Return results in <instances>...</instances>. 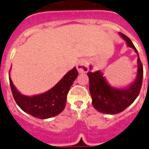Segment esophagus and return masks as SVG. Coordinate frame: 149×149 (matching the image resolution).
<instances>
[{"label": "esophagus", "instance_id": "esophagus-1", "mask_svg": "<svg viewBox=\"0 0 149 149\" xmlns=\"http://www.w3.org/2000/svg\"><path fill=\"white\" fill-rule=\"evenodd\" d=\"M79 73H86L88 71V62L86 60H81L77 66Z\"/></svg>", "mask_w": 149, "mask_h": 149}]
</instances>
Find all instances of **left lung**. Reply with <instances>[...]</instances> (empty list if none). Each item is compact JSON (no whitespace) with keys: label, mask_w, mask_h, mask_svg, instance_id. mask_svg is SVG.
Listing matches in <instances>:
<instances>
[{"label":"left lung","mask_w":149,"mask_h":149,"mask_svg":"<svg viewBox=\"0 0 149 149\" xmlns=\"http://www.w3.org/2000/svg\"><path fill=\"white\" fill-rule=\"evenodd\" d=\"M138 54V73L136 80L125 88L110 86L100 71L87 73L89 78V91L92 98V105L97 111L107 114H116L124 111L138 97L143 79V67L137 50L132 41L123 33H120Z\"/></svg>","instance_id":"left-lung-1"}]
</instances>
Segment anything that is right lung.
<instances>
[{
    "label": "right lung",
    "instance_id": "1",
    "mask_svg": "<svg viewBox=\"0 0 149 149\" xmlns=\"http://www.w3.org/2000/svg\"><path fill=\"white\" fill-rule=\"evenodd\" d=\"M77 76L78 71L74 67L49 91L32 97L22 95L16 89L10 77L9 79L13 98L19 107L33 117L47 119L57 116L63 111L69 89Z\"/></svg>",
    "mask_w": 149,
    "mask_h": 149
}]
</instances>
